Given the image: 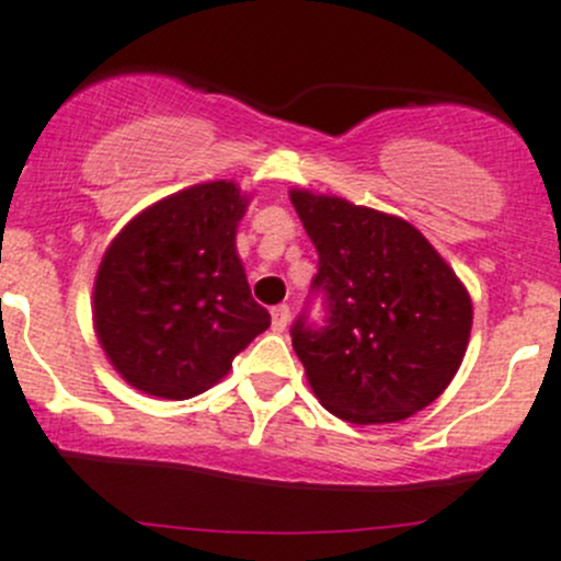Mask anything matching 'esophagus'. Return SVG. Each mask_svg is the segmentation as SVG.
<instances>
[{"label":"esophagus","instance_id":"1","mask_svg":"<svg viewBox=\"0 0 561 561\" xmlns=\"http://www.w3.org/2000/svg\"><path fill=\"white\" fill-rule=\"evenodd\" d=\"M287 322H290V307H287V304H279V307L271 309V328H274L276 333L285 331Z\"/></svg>","mask_w":561,"mask_h":561}]
</instances>
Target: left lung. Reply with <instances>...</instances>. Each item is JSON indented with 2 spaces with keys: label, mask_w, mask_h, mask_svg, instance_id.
<instances>
[{
  "label": "left lung",
  "mask_w": 561,
  "mask_h": 561,
  "mask_svg": "<svg viewBox=\"0 0 561 561\" xmlns=\"http://www.w3.org/2000/svg\"><path fill=\"white\" fill-rule=\"evenodd\" d=\"M317 249L325 325L296 320L293 350L328 412L396 423L432 404L461 366L472 301L421 230L344 197L293 190Z\"/></svg>",
  "instance_id": "8db88e82"
}]
</instances>
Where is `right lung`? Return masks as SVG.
I'll return each instance as SVG.
<instances>
[{"label": "right lung", "mask_w": 561, "mask_h": 561, "mask_svg": "<svg viewBox=\"0 0 561 561\" xmlns=\"http://www.w3.org/2000/svg\"><path fill=\"white\" fill-rule=\"evenodd\" d=\"M247 203L233 181L195 184L111 241L94 279V331L133 388L192 399L271 325L236 254Z\"/></svg>", "instance_id": "add662e5"}]
</instances>
